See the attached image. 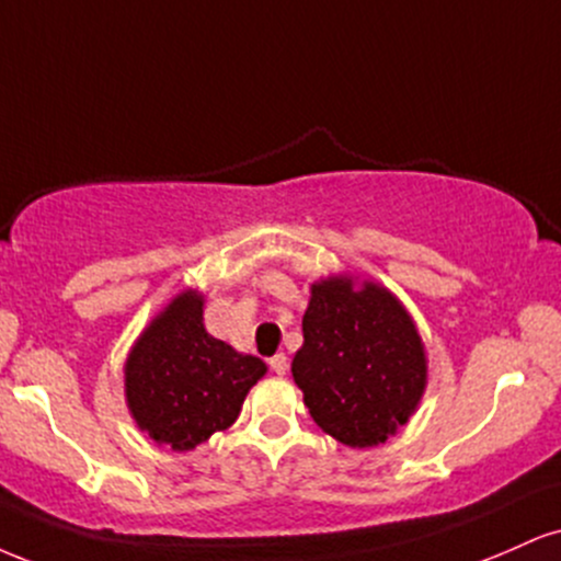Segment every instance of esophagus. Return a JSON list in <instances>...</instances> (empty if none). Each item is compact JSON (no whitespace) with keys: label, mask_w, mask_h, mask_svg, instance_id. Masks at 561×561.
Here are the masks:
<instances>
[{"label":"esophagus","mask_w":561,"mask_h":561,"mask_svg":"<svg viewBox=\"0 0 561 561\" xmlns=\"http://www.w3.org/2000/svg\"><path fill=\"white\" fill-rule=\"evenodd\" d=\"M268 366H272V371L274 375H287V366H289V362H287V356L285 353H276V356H272L268 358Z\"/></svg>","instance_id":"obj_1"}]
</instances>
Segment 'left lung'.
<instances>
[{
	"instance_id": "1",
	"label": "left lung",
	"mask_w": 561,
	"mask_h": 561,
	"mask_svg": "<svg viewBox=\"0 0 561 561\" xmlns=\"http://www.w3.org/2000/svg\"><path fill=\"white\" fill-rule=\"evenodd\" d=\"M293 377L327 435L369 448L416 411L427 388V356L416 324L388 287L337 274L311 285Z\"/></svg>"
}]
</instances>
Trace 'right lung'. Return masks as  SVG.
I'll use <instances>...</instances> for the list:
<instances>
[{"mask_svg": "<svg viewBox=\"0 0 561 561\" xmlns=\"http://www.w3.org/2000/svg\"><path fill=\"white\" fill-rule=\"evenodd\" d=\"M203 295L184 289L139 334L124 366L134 422L158 446L192 450L240 416L266 364L205 332Z\"/></svg>", "mask_w": 561, "mask_h": 561, "instance_id": "add662e5", "label": "right lung"}]
</instances>
